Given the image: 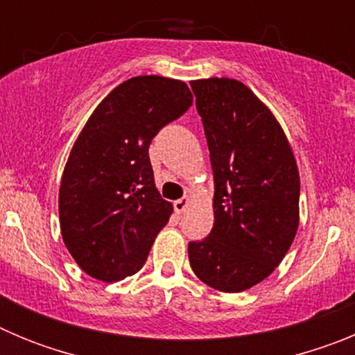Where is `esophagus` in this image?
Returning a JSON list of instances; mask_svg holds the SVG:
<instances>
[{"instance_id": "obj_1", "label": "esophagus", "mask_w": 355, "mask_h": 355, "mask_svg": "<svg viewBox=\"0 0 355 355\" xmlns=\"http://www.w3.org/2000/svg\"><path fill=\"white\" fill-rule=\"evenodd\" d=\"M190 202H192V199H190V197H183V199H178L174 202V211L178 213V215H181V213H183L184 209L190 206Z\"/></svg>"}]
</instances>
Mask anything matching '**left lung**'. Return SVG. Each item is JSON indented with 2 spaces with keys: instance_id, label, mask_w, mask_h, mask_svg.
Returning <instances> with one entry per match:
<instances>
[{
  "instance_id": "1",
  "label": "left lung",
  "mask_w": 355,
  "mask_h": 355,
  "mask_svg": "<svg viewBox=\"0 0 355 355\" xmlns=\"http://www.w3.org/2000/svg\"><path fill=\"white\" fill-rule=\"evenodd\" d=\"M205 124L215 196L213 229L188 243L193 274L240 293L266 279L300 222V178L286 133L252 90L231 78L190 81Z\"/></svg>"
}]
</instances>
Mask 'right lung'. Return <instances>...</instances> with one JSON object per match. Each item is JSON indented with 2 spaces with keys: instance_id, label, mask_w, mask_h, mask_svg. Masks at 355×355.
Wrapping results in <instances>:
<instances>
[{
  "instance_id": "right-lung-1",
  "label": "right lung",
  "mask_w": 355,
  "mask_h": 355,
  "mask_svg": "<svg viewBox=\"0 0 355 355\" xmlns=\"http://www.w3.org/2000/svg\"><path fill=\"white\" fill-rule=\"evenodd\" d=\"M192 101L184 81L137 76L85 122L62 174L58 215L69 254L90 277L117 283L146 263L174 209L156 188L150 140Z\"/></svg>"
}]
</instances>
